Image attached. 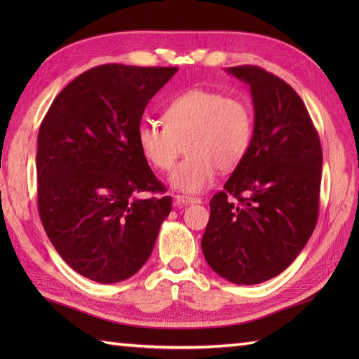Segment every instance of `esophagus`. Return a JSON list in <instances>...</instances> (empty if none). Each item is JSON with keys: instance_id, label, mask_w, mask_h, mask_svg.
Segmentation results:
<instances>
[{"instance_id": "34e87169", "label": "esophagus", "mask_w": 359, "mask_h": 359, "mask_svg": "<svg viewBox=\"0 0 359 359\" xmlns=\"http://www.w3.org/2000/svg\"><path fill=\"white\" fill-rule=\"evenodd\" d=\"M174 201L177 205H194V203H201L202 201L199 199V197H191V196H182V194H177L174 197Z\"/></svg>"}]
</instances>
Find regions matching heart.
<instances>
[{
	"label": "heart",
	"mask_w": 359,
	"mask_h": 359,
	"mask_svg": "<svg viewBox=\"0 0 359 359\" xmlns=\"http://www.w3.org/2000/svg\"><path fill=\"white\" fill-rule=\"evenodd\" d=\"M163 123L144 121L137 129L142 156L156 170L170 171L185 144L188 156L170 182L179 191L199 193L211 185L216 170L231 171L242 162L253 139L255 117L241 98L191 89L168 103Z\"/></svg>",
	"instance_id": "obj_1"
}]
</instances>
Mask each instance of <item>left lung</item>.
Segmentation results:
<instances>
[{
  "instance_id": "8db88e82",
  "label": "left lung",
  "mask_w": 359,
  "mask_h": 359,
  "mask_svg": "<svg viewBox=\"0 0 359 359\" xmlns=\"http://www.w3.org/2000/svg\"><path fill=\"white\" fill-rule=\"evenodd\" d=\"M226 72L250 85L255 129L248 152L210 201L202 251L219 276L241 285L284 271L318 222L323 148L306 104L257 66Z\"/></svg>"
}]
</instances>
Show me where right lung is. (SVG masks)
<instances>
[{
    "label": "right lung",
    "mask_w": 359,
    "mask_h": 359,
    "mask_svg": "<svg viewBox=\"0 0 359 359\" xmlns=\"http://www.w3.org/2000/svg\"><path fill=\"white\" fill-rule=\"evenodd\" d=\"M177 67L102 65L72 80L38 131V211L52 245L81 276L125 280L152 253L171 197L137 143L148 102Z\"/></svg>",
    "instance_id": "add662e5"
}]
</instances>
